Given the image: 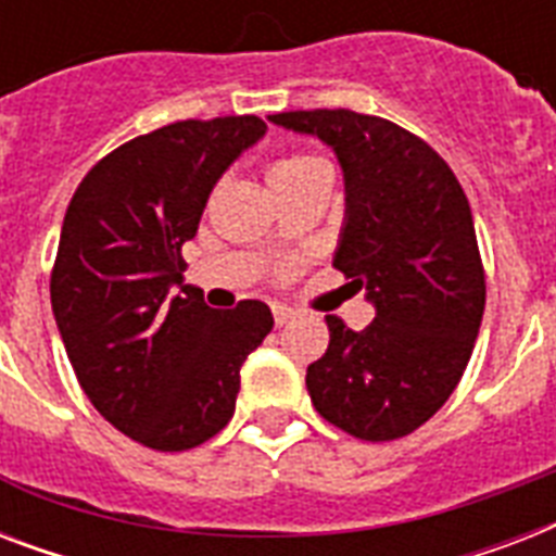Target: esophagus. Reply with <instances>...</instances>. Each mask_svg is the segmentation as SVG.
I'll return each instance as SVG.
<instances>
[{
  "mask_svg": "<svg viewBox=\"0 0 556 556\" xmlns=\"http://www.w3.org/2000/svg\"><path fill=\"white\" fill-rule=\"evenodd\" d=\"M294 314V308H288V305H274V320H277V326H286Z\"/></svg>",
  "mask_w": 556,
  "mask_h": 556,
  "instance_id": "34e87169",
  "label": "esophagus"
}]
</instances>
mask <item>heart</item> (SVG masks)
<instances>
[{
  "mask_svg": "<svg viewBox=\"0 0 556 556\" xmlns=\"http://www.w3.org/2000/svg\"><path fill=\"white\" fill-rule=\"evenodd\" d=\"M317 164H326V161L317 159V155H308V152H294V155H286V159H279L277 164L270 167V185H274V190H277V187L288 185V181H294L296 176H303L305 169L317 167ZM296 270H300V262L286 260L277 265V277L291 279Z\"/></svg>",
  "mask_w": 556,
  "mask_h": 556,
  "instance_id": "b5f03b06",
  "label": "heart"
}]
</instances>
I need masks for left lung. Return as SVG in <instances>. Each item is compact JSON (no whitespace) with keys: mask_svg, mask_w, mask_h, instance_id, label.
I'll return each instance as SVG.
<instances>
[{"mask_svg":"<svg viewBox=\"0 0 556 556\" xmlns=\"http://www.w3.org/2000/svg\"><path fill=\"white\" fill-rule=\"evenodd\" d=\"M317 135L346 173L334 268L375 303L364 331L326 314L329 349L305 371L312 404L364 441L404 439L453 395L484 314L473 213L447 161L387 117L349 109L279 112Z\"/></svg>","mask_w":556,"mask_h":556,"instance_id":"left-lung-1","label":"left lung"}]
</instances>
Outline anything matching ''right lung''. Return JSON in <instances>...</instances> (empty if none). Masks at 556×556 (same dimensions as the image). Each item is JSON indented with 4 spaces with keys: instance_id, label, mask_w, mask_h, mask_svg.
I'll return each mask as SVG.
<instances>
[{
    "instance_id": "obj_1",
    "label": "right lung",
    "mask_w": 556,
    "mask_h": 556,
    "mask_svg": "<svg viewBox=\"0 0 556 556\" xmlns=\"http://www.w3.org/2000/svg\"><path fill=\"white\" fill-rule=\"evenodd\" d=\"M262 135L256 115L161 126L100 159L68 201L51 268L56 329L94 409L143 447L213 439L274 329L260 300L210 308L181 277L210 190Z\"/></svg>"
}]
</instances>
